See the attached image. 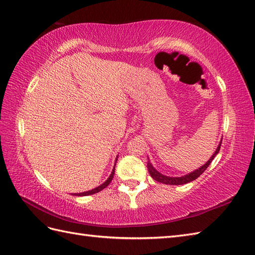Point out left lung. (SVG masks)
Listing matches in <instances>:
<instances>
[{
	"label": "left lung",
	"mask_w": 255,
	"mask_h": 255,
	"mask_svg": "<svg viewBox=\"0 0 255 255\" xmlns=\"http://www.w3.org/2000/svg\"><path fill=\"white\" fill-rule=\"evenodd\" d=\"M220 146H222V140H220V143L217 147V149L215 150V152L213 154V156L209 158V160L205 163V165H203L201 168L196 169V170H194L193 172H191L189 174H185L183 175V177H179V178H173V177H167V175H163L161 174L160 172H158L156 169L152 167V165L150 163L149 159H148V162H147V168H148V171H149V174L150 177L158 181V182L160 183H163V184H170V185H181V184H185V183H189L191 182V181H193L195 179H197L200 177V175L204 172L207 167L211 165V162L213 161V159L215 158V156H216L218 152H219V149H220Z\"/></svg>",
	"instance_id": "8db88e82"
}]
</instances>
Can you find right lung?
Here are the masks:
<instances>
[{
	"label": "right lung",
	"mask_w": 255,
	"mask_h": 255,
	"mask_svg": "<svg viewBox=\"0 0 255 255\" xmlns=\"http://www.w3.org/2000/svg\"><path fill=\"white\" fill-rule=\"evenodd\" d=\"M113 175H115V168H113V170H112V172H111V174H110V177H109L108 179H107L103 184L97 186V188H95V189H93V190H90V191L83 192V193H74V195H77V196H86V195H92V194H95V193H98V192H100L101 190H104L105 188H107V186L109 185V183L111 182L112 179H113Z\"/></svg>",
	"instance_id": "right-lung-1"
}]
</instances>
